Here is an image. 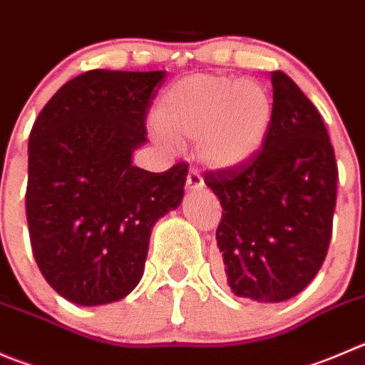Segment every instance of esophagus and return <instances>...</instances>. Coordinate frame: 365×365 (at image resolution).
I'll list each match as a JSON object with an SVG mask.
<instances>
[{
    "instance_id": "34e87169",
    "label": "esophagus",
    "mask_w": 365,
    "mask_h": 365,
    "mask_svg": "<svg viewBox=\"0 0 365 365\" xmlns=\"http://www.w3.org/2000/svg\"><path fill=\"white\" fill-rule=\"evenodd\" d=\"M203 187V178H201L200 173L196 169H190L189 175H187V189L189 190H197Z\"/></svg>"
}]
</instances>
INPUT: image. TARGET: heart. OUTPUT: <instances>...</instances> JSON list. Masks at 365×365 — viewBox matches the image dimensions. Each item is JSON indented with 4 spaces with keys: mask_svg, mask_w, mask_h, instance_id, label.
<instances>
[{
    "mask_svg": "<svg viewBox=\"0 0 365 365\" xmlns=\"http://www.w3.org/2000/svg\"><path fill=\"white\" fill-rule=\"evenodd\" d=\"M272 123V100L255 80L194 74L169 87L157 107L158 135L178 144L196 140L205 165L226 169L253 157Z\"/></svg>",
    "mask_w": 365,
    "mask_h": 365,
    "instance_id": "obj_1",
    "label": "heart"
}]
</instances>
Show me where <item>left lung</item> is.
Here are the masks:
<instances>
[{
	"mask_svg": "<svg viewBox=\"0 0 365 365\" xmlns=\"http://www.w3.org/2000/svg\"><path fill=\"white\" fill-rule=\"evenodd\" d=\"M272 123L246 162L205 173L222 207L215 232L228 285L278 303L323 265L337 201V162L323 118L282 71L271 74Z\"/></svg>",
	"mask_w": 365,
	"mask_h": 365,
	"instance_id": "obj_1",
	"label": "left lung"
}]
</instances>
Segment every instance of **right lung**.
I'll use <instances>...</instances> for the list:
<instances>
[{"label":"right lung","mask_w":365,"mask_h":365,"mask_svg":"<svg viewBox=\"0 0 365 365\" xmlns=\"http://www.w3.org/2000/svg\"><path fill=\"white\" fill-rule=\"evenodd\" d=\"M164 74L87 71L56 91L30 132L31 251L46 282L76 305L135 289L153 225L183 197L185 162L164 173L132 164Z\"/></svg>","instance_id":"add662e5"}]
</instances>
